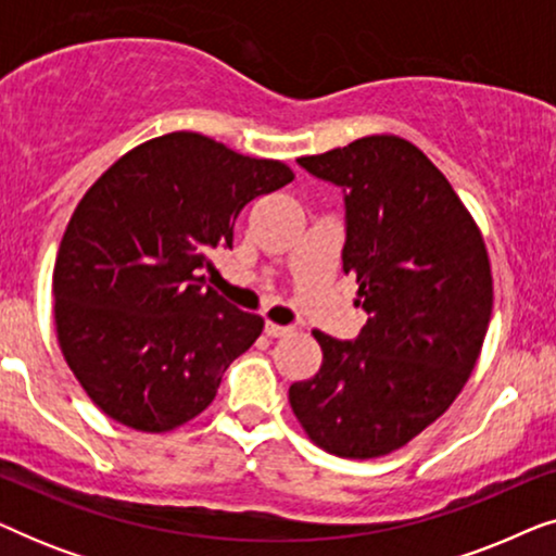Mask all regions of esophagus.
I'll use <instances>...</instances> for the list:
<instances>
[{
    "label": "esophagus",
    "mask_w": 556,
    "mask_h": 556,
    "mask_svg": "<svg viewBox=\"0 0 556 556\" xmlns=\"http://www.w3.org/2000/svg\"><path fill=\"white\" fill-rule=\"evenodd\" d=\"M265 333H268L270 339L286 337V333H291V326H280V324H273V321H268V324H265Z\"/></svg>",
    "instance_id": "esophagus-1"
}]
</instances>
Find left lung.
<instances>
[{
  "mask_svg": "<svg viewBox=\"0 0 556 556\" xmlns=\"http://www.w3.org/2000/svg\"><path fill=\"white\" fill-rule=\"evenodd\" d=\"M299 164L344 192L341 263L369 318L354 341L314 331L321 369L288 400L318 447L379 458L420 435L468 382L493 308L489 253L451 181L400 136H364Z\"/></svg>",
  "mask_w": 556,
  "mask_h": 556,
  "instance_id": "8db88e82",
  "label": "left lung"
}]
</instances>
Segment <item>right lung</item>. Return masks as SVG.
<instances>
[{
    "label": "right lung",
    "mask_w": 556,
    "mask_h": 556,
    "mask_svg": "<svg viewBox=\"0 0 556 556\" xmlns=\"http://www.w3.org/2000/svg\"><path fill=\"white\" fill-rule=\"evenodd\" d=\"M293 181L210 136L174 131L118 159L75 207L52 295L58 341L88 397L113 420L166 432L215 400L263 318L204 286L232 248L240 210Z\"/></svg>",
    "instance_id": "1"
}]
</instances>
